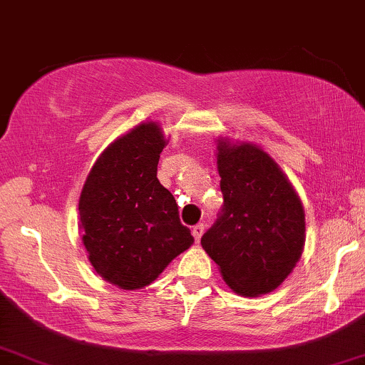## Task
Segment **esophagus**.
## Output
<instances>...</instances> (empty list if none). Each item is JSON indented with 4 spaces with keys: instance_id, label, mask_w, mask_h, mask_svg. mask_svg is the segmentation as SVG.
<instances>
[{
    "instance_id": "esophagus-1",
    "label": "esophagus",
    "mask_w": 365,
    "mask_h": 365,
    "mask_svg": "<svg viewBox=\"0 0 365 365\" xmlns=\"http://www.w3.org/2000/svg\"><path fill=\"white\" fill-rule=\"evenodd\" d=\"M203 230H205V225H203V223H198V225L193 227L192 233H193V239H195V242H200L202 235H203Z\"/></svg>"
}]
</instances>
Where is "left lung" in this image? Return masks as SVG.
Listing matches in <instances>:
<instances>
[{"instance_id":"1","label":"left lung","mask_w":365,"mask_h":365,"mask_svg":"<svg viewBox=\"0 0 365 365\" xmlns=\"http://www.w3.org/2000/svg\"><path fill=\"white\" fill-rule=\"evenodd\" d=\"M222 212L202 247L233 292L269 294L294 270L305 244V213L292 183L264 150L220 138Z\"/></svg>"}]
</instances>
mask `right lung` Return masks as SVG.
Wrapping results in <instances>:
<instances>
[{
	"label": "right lung",
	"instance_id": "obj_1",
	"mask_svg": "<svg viewBox=\"0 0 365 365\" xmlns=\"http://www.w3.org/2000/svg\"><path fill=\"white\" fill-rule=\"evenodd\" d=\"M165 145L155 121L135 126L100 155L80 195L90 264L123 290L147 287L193 244L177 202L157 178Z\"/></svg>",
	"mask_w": 365,
	"mask_h": 365
}]
</instances>
